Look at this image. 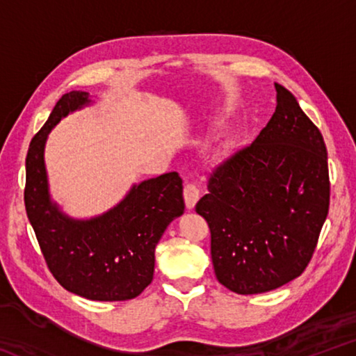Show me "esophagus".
Instances as JSON below:
<instances>
[{
    "instance_id": "34e87169",
    "label": "esophagus",
    "mask_w": 356,
    "mask_h": 356,
    "mask_svg": "<svg viewBox=\"0 0 356 356\" xmlns=\"http://www.w3.org/2000/svg\"><path fill=\"white\" fill-rule=\"evenodd\" d=\"M201 196V191H200V186L196 184H186L185 188H184V197H185V206L186 209H193L196 206L197 200H200Z\"/></svg>"
}]
</instances>
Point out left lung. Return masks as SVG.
Wrapping results in <instances>:
<instances>
[{
	"mask_svg": "<svg viewBox=\"0 0 356 356\" xmlns=\"http://www.w3.org/2000/svg\"><path fill=\"white\" fill-rule=\"evenodd\" d=\"M276 110L250 146L210 174L196 212L210 227L216 280L229 291H273L305 272L328 215L323 136L275 83Z\"/></svg>",
	"mask_w": 356,
	"mask_h": 356,
	"instance_id": "obj_1",
	"label": "left lung"
}]
</instances>
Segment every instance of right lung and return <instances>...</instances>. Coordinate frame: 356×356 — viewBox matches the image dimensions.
I'll return each instance as SVG.
<instances>
[{"label":"right lung","instance_id":"obj_1","mask_svg":"<svg viewBox=\"0 0 356 356\" xmlns=\"http://www.w3.org/2000/svg\"><path fill=\"white\" fill-rule=\"evenodd\" d=\"M89 92L64 94L39 130L26 155L25 207L42 254L65 291L97 301L135 298L154 278L155 246L184 213V186L177 172L135 184L108 212L72 218L51 201L45 170V143L69 113L91 105Z\"/></svg>","mask_w":356,"mask_h":356}]
</instances>
